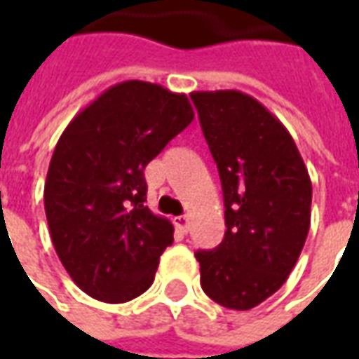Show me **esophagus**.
Returning a JSON list of instances; mask_svg holds the SVG:
<instances>
[{
	"mask_svg": "<svg viewBox=\"0 0 359 359\" xmlns=\"http://www.w3.org/2000/svg\"><path fill=\"white\" fill-rule=\"evenodd\" d=\"M172 223H175V226L179 229L180 233H188V229H190V217L188 215H179V217L172 219Z\"/></svg>",
	"mask_w": 359,
	"mask_h": 359,
	"instance_id": "esophagus-1",
	"label": "esophagus"
}]
</instances>
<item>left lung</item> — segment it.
Segmentation results:
<instances>
[{
    "instance_id": "left-lung-1",
    "label": "left lung",
    "mask_w": 359,
    "mask_h": 359,
    "mask_svg": "<svg viewBox=\"0 0 359 359\" xmlns=\"http://www.w3.org/2000/svg\"><path fill=\"white\" fill-rule=\"evenodd\" d=\"M217 163L225 238L198 250L203 292L229 309L256 308L285 285L308 238L311 180L285 125L238 90L192 92Z\"/></svg>"
}]
</instances>
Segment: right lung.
<instances>
[{
    "mask_svg": "<svg viewBox=\"0 0 359 359\" xmlns=\"http://www.w3.org/2000/svg\"><path fill=\"white\" fill-rule=\"evenodd\" d=\"M192 118L184 94L126 81L95 97L61 134L43 208L61 264L95 300L123 304L154 283L175 229L144 205V169Z\"/></svg>",
    "mask_w": 359,
    "mask_h": 359,
    "instance_id": "1",
    "label": "right lung"
}]
</instances>
